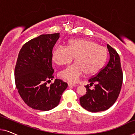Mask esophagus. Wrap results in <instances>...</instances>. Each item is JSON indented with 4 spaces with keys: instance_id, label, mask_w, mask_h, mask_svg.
I'll return each mask as SVG.
<instances>
[{
    "instance_id": "obj_1",
    "label": "esophagus",
    "mask_w": 135,
    "mask_h": 135,
    "mask_svg": "<svg viewBox=\"0 0 135 135\" xmlns=\"http://www.w3.org/2000/svg\"><path fill=\"white\" fill-rule=\"evenodd\" d=\"M68 85L69 86H76L77 85L75 84H73V83H71V82H68Z\"/></svg>"
}]
</instances>
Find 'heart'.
Listing matches in <instances>:
<instances>
[{
  "label": "heart",
  "instance_id": "1",
  "mask_svg": "<svg viewBox=\"0 0 135 135\" xmlns=\"http://www.w3.org/2000/svg\"><path fill=\"white\" fill-rule=\"evenodd\" d=\"M108 51L97 42L86 38L69 40L67 47L57 46L52 52V59L60 65L68 64L75 57L76 62L60 72V76L71 82H76L85 73H97L106 61Z\"/></svg>",
  "mask_w": 135,
  "mask_h": 135
}]
</instances>
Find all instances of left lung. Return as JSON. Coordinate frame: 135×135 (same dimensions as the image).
I'll return each instance as SVG.
<instances>
[{"instance_id":"obj_1","label":"left lung","mask_w":135,"mask_h":135,"mask_svg":"<svg viewBox=\"0 0 135 135\" xmlns=\"http://www.w3.org/2000/svg\"><path fill=\"white\" fill-rule=\"evenodd\" d=\"M107 47L109 53L108 63L88 80L90 84L85 86L86 94L80 98L81 106L91 112L103 111L111 107L119 97L122 85L123 73L119 55L109 44ZM93 84L94 88L90 89Z\"/></svg>"}]
</instances>
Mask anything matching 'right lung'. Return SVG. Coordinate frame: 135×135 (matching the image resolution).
Here are the masks:
<instances>
[{
    "instance_id": "right-lung-1",
    "label": "right lung",
    "mask_w": 135,
    "mask_h": 135,
    "mask_svg": "<svg viewBox=\"0 0 135 135\" xmlns=\"http://www.w3.org/2000/svg\"><path fill=\"white\" fill-rule=\"evenodd\" d=\"M59 33L42 34L21 48L15 68V81L22 99L36 110H49L58 106L68 84L61 79L47 86L54 78L52 51Z\"/></svg>"
}]
</instances>
